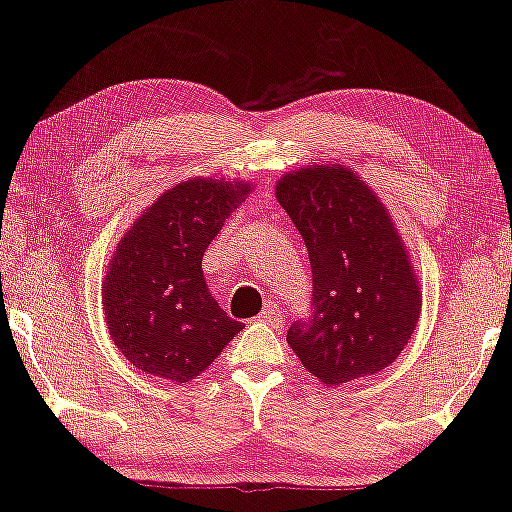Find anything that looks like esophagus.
<instances>
[{
  "mask_svg": "<svg viewBox=\"0 0 512 512\" xmlns=\"http://www.w3.org/2000/svg\"><path fill=\"white\" fill-rule=\"evenodd\" d=\"M258 318H261L263 323L274 325V328H279V325H281V314H279V311L274 309V307H270V305L265 307V309L261 311V314H258Z\"/></svg>",
  "mask_w": 512,
  "mask_h": 512,
  "instance_id": "1",
  "label": "esophagus"
}]
</instances>
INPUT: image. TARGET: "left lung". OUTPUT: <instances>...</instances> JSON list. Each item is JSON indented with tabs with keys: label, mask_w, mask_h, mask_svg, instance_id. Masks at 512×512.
Wrapping results in <instances>:
<instances>
[{
	"label": "left lung",
	"mask_w": 512,
	"mask_h": 512,
	"mask_svg": "<svg viewBox=\"0 0 512 512\" xmlns=\"http://www.w3.org/2000/svg\"><path fill=\"white\" fill-rule=\"evenodd\" d=\"M277 201L307 244L309 314L286 342L328 385L381 372L404 351L420 316V288L392 221L369 187L342 166L281 177Z\"/></svg>",
	"instance_id": "left-lung-1"
}]
</instances>
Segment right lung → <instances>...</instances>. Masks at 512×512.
<instances>
[{"label":"right lung","instance_id":"right-lung-1","mask_svg":"<svg viewBox=\"0 0 512 512\" xmlns=\"http://www.w3.org/2000/svg\"><path fill=\"white\" fill-rule=\"evenodd\" d=\"M249 184L187 180L124 235L113 256L103 309L115 346L145 374L187 383L242 330L205 286L203 254Z\"/></svg>","mask_w":512,"mask_h":512}]
</instances>
